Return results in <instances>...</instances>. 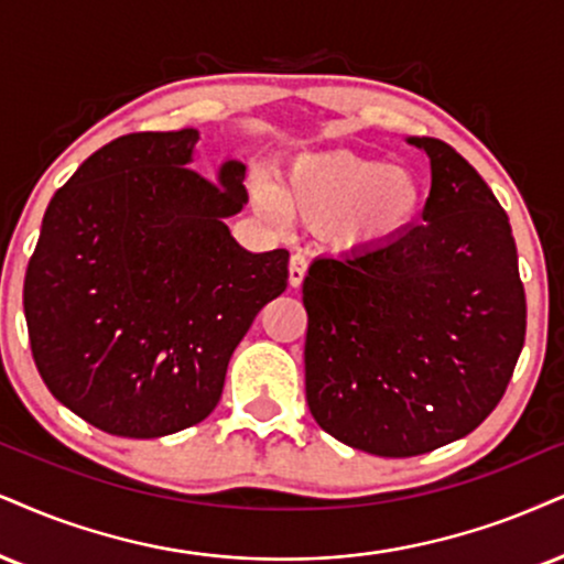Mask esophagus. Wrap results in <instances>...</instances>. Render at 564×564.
Returning a JSON list of instances; mask_svg holds the SVG:
<instances>
[{
    "instance_id": "obj_1",
    "label": "esophagus",
    "mask_w": 564,
    "mask_h": 564,
    "mask_svg": "<svg viewBox=\"0 0 564 564\" xmlns=\"http://www.w3.org/2000/svg\"><path fill=\"white\" fill-rule=\"evenodd\" d=\"M305 271H308V259H305L303 253H293V259H290V284H293V288H301L305 280Z\"/></svg>"
}]
</instances>
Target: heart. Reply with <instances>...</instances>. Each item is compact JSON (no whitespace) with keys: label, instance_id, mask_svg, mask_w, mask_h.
<instances>
[{"label":"heart","instance_id":"obj_1","mask_svg":"<svg viewBox=\"0 0 564 564\" xmlns=\"http://www.w3.org/2000/svg\"><path fill=\"white\" fill-rule=\"evenodd\" d=\"M256 200L316 225L326 246L339 253H364L405 238L426 204V187L405 164L332 149L297 156L276 187H256Z\"/></svg>","mask_w":564,"mask_h":564}]
</instances>
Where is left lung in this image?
<instances>
[{
	"label": "left lung",
	"instance_id": "1",
	"mask_svg": "<svg viewBox=\"0 0 564 564\" xmlns=\"http://www.w3.org/2000/svg\"><path fill=\"white\" fill-rule=\"evenodd\" d=\"M423 225L387 248L316 259L303 280L305 400L326 434L413 457L481 426L525 343L510 221L481 175L436 138Z\"/></svg>",
	"mask_w": 564,
	"mask_h": 564
}]
</instances>
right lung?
Here are the masks:
<instances>
[{"label":"right lung","instance_id":"right-lung-1","mask_svg":"<svg viewBox=\"0 0 564 564\" xmlns=\"http://www.w3.org/2000/svg\"><path fill=\"white\" fill-rule=\"evenodd\" d=\"M198 130L130 133L54 193L25 271L31 352L48 392L90 426L154 440L217 408L227 364L288 288L284 248L250 253L225 217L246 166L191 170Z\"/></svg>","mask_w":564,"mask_h":564}]
</instances>
